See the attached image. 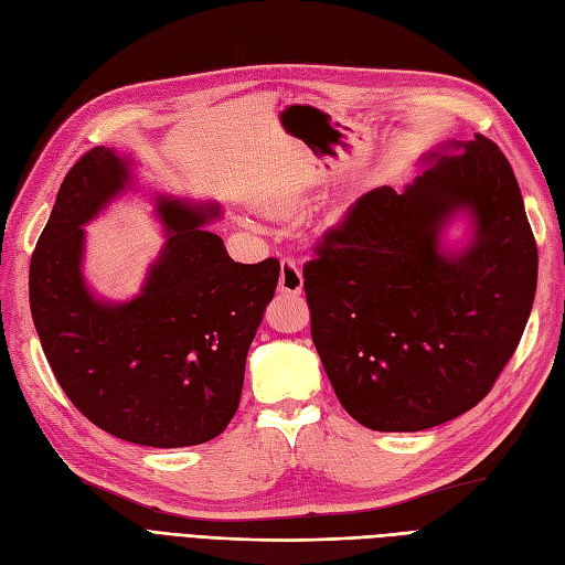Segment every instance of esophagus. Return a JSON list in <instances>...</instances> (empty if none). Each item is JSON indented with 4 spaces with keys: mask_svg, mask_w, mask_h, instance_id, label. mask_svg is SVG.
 Instances as JSON below:
<instances>
[{
    "mask_svg": "<svg viewBox=\"0 0 565 565\" xmlns=\"http://www.w3.org/2000/svg\"><path fill=\"white\" fill-rule=\"evenodd\" d=\"M279 290L288 296H298L302 290V271L294 258L281 260V275H279Z\"/></svg>",
    "mask_w": 565,
    "mask_h": 565,
    "instance_id": "1",
    "label": "esophagus"
}]
</instances>
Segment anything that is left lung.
<instances>
[{
    "label": "left lung",
    "mask_w": 565,
    "mask_h": 565,
    "mask_svg": "<svg viewBox=\"0 0 565 565\" xmlns=\"http://www.w3.org/2000/svg\"><path fill=\"white\" fill-rule=\"evenodd\" d=\"M404 192L359 196L302 267L312 340L342 408L375 431H420L475 408L519 348L537 244L504 152L475 134L444 145ZM478 242L435 250L452 213Z\"/></svg>",
    "instance_id": "obj_1"
}]
</instances>
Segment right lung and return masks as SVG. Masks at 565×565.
I'll return each mask as SVG.
<instances>
[{"label":"right lung","mask_w":565,"mask_h":565,"mask_svg":"<svg viewBox=\"0 0 565 565\" xmlns=\"http://www.w3.org/2000/svg\"><path fill=\"white\" fill-rule=\"evenodd\" d=\"M126 180V163L107 148L67 171L30 260L34 329L58 385L96 427L152 448L206 444L239 408L279 260L234 263L202 227L211 215L161 202L169 242L142 294L124 305L94 300L79 271L82 225Z\"/></svg>","instance_id":"obj_1"}]
</instances>
